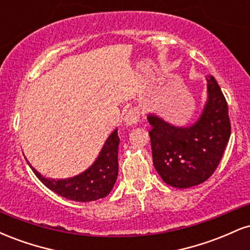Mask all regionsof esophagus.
<instances>
[{"instance_id":"esophagus-1","label":"esophagus","mask_w":250,"mask_h":250,"mask_svg":"<svg viewBox=\"0 0 250 250\" xmlns=\"http://www.w3.org/2000/svg\"><path fill=\"white\" fill-rule=\"evenodd\" d=\"M125 125H136L137 122L140 121V113L136 110V109H130L127 114L125 115Z\"/></svg>"}]
</instances>
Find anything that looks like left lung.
<instances>
[{"label": "left lung", "mask_w": 250, "mask_h": 250, "mask_svg": "<svg viewBox=\"0 0 250 250\" xmlns=\"http://www.w3.org/2000/svg\"><path fill=\"white\" fill-rule=\"evenodd\" d=\"M208 100L190 127H175L148 115L155 169L174 188H189L213 175L230 137L228 104L213 76L207 77Z\"/></svg>", "instance_id": "obj_1"}]
</instances>
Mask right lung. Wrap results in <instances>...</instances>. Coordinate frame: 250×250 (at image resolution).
Wrapping results in <instances>:
<instances>
[{"mask_svg":"<svg viewBox=\"0 0 250 250\" xmlns=\"http://www.w3.org/2000/svg\"><path fill=\"white\" fill-rule=\"evenodd\" d=\"M119 145L120 139L115 129L104 142L96 161L87 170L70 179H45L31 166L30 168L45 187L60 196L77 202L96 201L107 196L115 185L119 174Z\"/></svg>","mask_w":250,"mask_h":250,"instance_id":"right-lung-1","label":"right lung"}]
</instances>
